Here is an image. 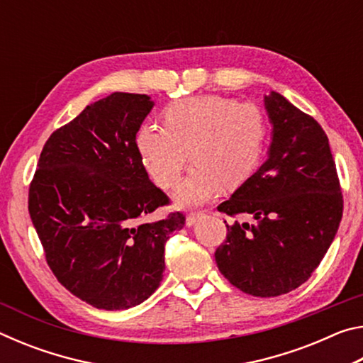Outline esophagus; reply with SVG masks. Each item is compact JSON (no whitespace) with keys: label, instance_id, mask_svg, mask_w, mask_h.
I'll use <instances>...</instances> for the list:
<instances>
[{"label":"esophagus","instance_id":"1","mask_svg":"<svg viewBox=\"0 0 363 363\" xmlns=\"http://www.w3.org/2000/svg\"><path fill=\"white\" fill-rule=\"evenodd\" d=\"M200 218H203V213L201 211H196V213H189L187 218H186V224L189 227H192L196 224V220H199Z\"/></svg>","mask_w":363,"mask_h":363}]
</instances>
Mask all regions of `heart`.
Returning <instances> with one entry per match:
<instances>
[{
	"instance_id": "heart-1",
	"label": "heart",
	"mask_w": 363,
	"mask_h": 363,
	"mask_svg": "<svg viewBox=\"0 0 363 363\" xmlns=\"http://www.w3.org/2000/svg\"><path fill=\"white\" fill-rule=\"evenodd\" d=\"M162 118L163 126L140 125L136 149L147 173L163 189L179 181L190 150L195 163L176 190L177 205L206 203L224 184L240 186L259 164L266 123L253 104L194 96L169 104Z\"/></svg>"
}]
</instances>
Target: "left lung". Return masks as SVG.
I'll return each mask as SVG.
<instances>
[{"mask_svg": "<svg viewBox=\"0 0 363 363\" xmlns=\"http://www.w3.org/2000/svg\"><path fill=\"white\" fill-rule=\"evenodd\" d=\"M264 104L272 123L269 157L218 206L253 220L227 224L214 257L238 290L272 298L296 290L320 264L341 223L342 194L322 126L279 93Z\"/></svg>", "mask_w": 363, "mask_h": 363, "instance_id": "8db88e82", "label": "left lung"}]
</instances>
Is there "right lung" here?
<instances>
[{
    "label": "right lung",
    "mask_w": 363,
    "mask_h": 363,
    "mask_svg": "<svg viewBox=\"0 0 363 363\" xmlns=\"http://www.w3.org/2000/svg\"><path fill=\"white\" fill-rule=\"evenodd\" d=\"M153 107L113 93L54 131L30 182L28 211L46 262L67 290L106 311L130 309L157 290L164 243L186 216L147 223L169 199L153 186L136 133Z\"/></svg>",
    "instance_id": "obj_1"
}]
</instances>
